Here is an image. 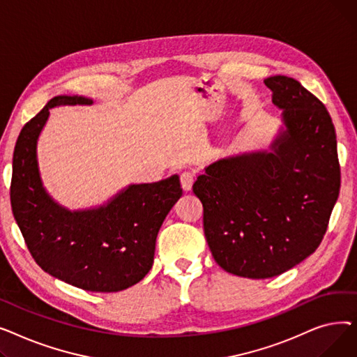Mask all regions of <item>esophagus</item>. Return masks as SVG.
Here are the masks:
<instances>
[{"label":"esophagus","mask_w":357,"mask_h":357,"mask_svg":"<svg viewBox=\"0 0 357 357\" xmlns=\"http://www.w3.org/2000/svg\"><path fill=\"white\" fill-rule=\"evenodd\" d=\"M194 182H195V175L192 172H183L181 175V186L185 192H190L192 190Z\"/></svg>","instance_id":"obj_1"}]
</instances>
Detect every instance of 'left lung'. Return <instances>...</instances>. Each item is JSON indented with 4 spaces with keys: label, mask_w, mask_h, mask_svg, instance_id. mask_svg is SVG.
<instances>
[{
    "label": "left lung",
    "mask_w": 357,
    "mask_h": 357,
    "mask_svg": "<svg viewBox=\"0 0 357 357\" xmlns=\"http://www.w3.org/2000/svg\"><path fill=\"white\" fill-rule=\"evenodd\" d=\"M265 85L282 109L268 149L221 158L192 186L214 260L250 279L278 276L312 255L340 191L335 130L324 104L284 75Z\"/></svg>",
    "instance_id": "left-lung-1"
}]
</instances>
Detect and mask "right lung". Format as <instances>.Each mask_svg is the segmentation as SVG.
I'll list each match as a JSON object with an SVG mask.
<instances>
[{
    "label": "right lung",
    "instance_id": "right-lung-1",
    "mask_svg": "<svg viewBox=\"0 0 357 357\" xmlns=\"http://www.w3.org/2000/svg\"><path fill=\"white\" fill-rule=\"evenodd\" d=\"M82 96H58L33 117L13 156L11 208L26 245L45 272L91 292H119L136 285L153 265L156 237L182 197L178 175L130 183L104 204L69 210L46 190L37 143L50 109L92 105Z\"/></svg>",
    "mask_w": 357,
    "mask_h": 357
}]
</instances>
